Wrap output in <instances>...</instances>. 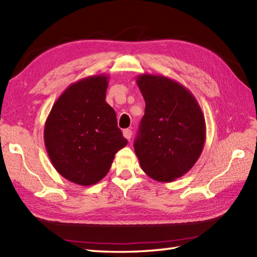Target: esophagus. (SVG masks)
<instances>
[{
	"label": "esophagus",
	"mask_w": 257,
	"mask_h": 257,
	"mask_svg": "<svg viewBox=\"0 0 257 257\" xmlns=\"http://www.w3.org/2000/svg\"><path fill=\"white\" fill-rule=\"evenodd\" d=\"M122 135H123V137L125 138V139H130L132 138V136H133V132L130 129H124L123 132H122Z\"/></svg>",
	"instance_id": "1"
}]
</instances>
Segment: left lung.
Masks as SVG:
<instances>
[{
  "label": "left lung",
  "mask_w": 257,
  "mask_h": 257,
  "mask_svg": "<svg viewBox=\"0 0 257 257\" xmlns=\"http://www.w3.org/2000/svg\"><path fill=\"white\" fill-rule=\"evenodd\" d=\"M136 81L146 101L135 141L139 165L156 181H174L191 170L203 150V112L192 92L176 80L141 74Z\"/></svg>",
  "instance_id": "8db88e82"
}]
</instances>
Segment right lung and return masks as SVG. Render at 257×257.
<instances>
[{"instance_id": "1", "label": "right lung", "mask_w": 257, "mask_h": 257, "mask_svg": "<svg viewBox=\"0 0 257 257\" xmlns=\"http://www.w3.org/2000/svg\"><path fill=\"white\" fill-rule=\"evenodd\" d=\"M108 79L100 74L69 85L45 122L44 143L54 168L84 187L105 178L116 152L128 143L106 102Z\"/></svg>"}]
</instances>
